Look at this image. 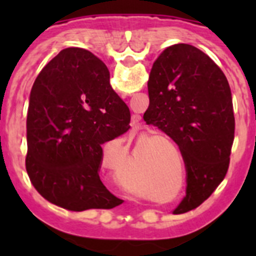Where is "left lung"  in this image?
<instances>
[{
    "instance_id": "8db88e82",
    "label": "left lung",
    "mask_w": 256,
    "mask_h": 256,
    "mask_svg": "<svg viewBox=\"0 0 256 256\" xmlns=\"http://www.w3.org/2000/svg\"><path fill=\"white\" fill-rule=\"evenodd\" d=\"M150 105L144 122L165 132L186 165V196L173 212L198 208L223 180L234 137L232 94L220 68L187 44L158 56L148 82Z\"/></svg>"
}]
</instances>
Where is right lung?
<instances>
[{
    "label": "right lung",
    "mask_w": 256,
    "mask_h": 256,
    "mask_svg": "<svg viewBox=\"0 0 256 256\" xmlns=\"http://www.w3.org/2000/svg\"><path fill=\"white\" fill-rule=\"evenodd\" d=\"M130 112L92 52L69 47L40 70L26 116V172L34 188L72 212L123 202L98 176L102 144L130 130Z\"/></svg>",
    "instance_id": "obj_1"
}]
</instances>
